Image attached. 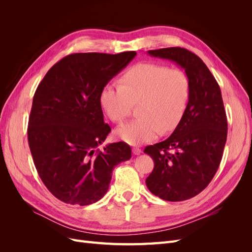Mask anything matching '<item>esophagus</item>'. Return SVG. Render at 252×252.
I'll return each mask as SVG.
<instances>
[{"label": "esophagus", "mask_w": 252, "mask_h": 252, "mask_svg": "<svg viewBox=\"0 0 252 252\" xmlns=\"http://www.w3.org/2000/svg\"><path fill=\"white\" fill-rule=\"evenodd\" d=\"M132 152H133V155L134 156H139L141 152H142V150H141V148H139V147H133L132 148Z\"/></svg>", "instance_id": "esophagus-1"}]
</instances>
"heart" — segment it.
<instances>
[{"label":"heart","instance_id":"b5f03b06","mask_svg":"<svg viewBox=\"0 0 252 252\" xmlns=\"http://www.w3.org/2000/svg\"><path fill=\"white\" fill-rule=\"evenodd\" d=\"M190 96V80L180 68L158 63H140L122 75L121 84L109 83L100 94L104 112L114 123H122L139 104L138 116L117 128L116 135L130 145L155 140L180 123Z\"/></svg>","mask_w":252,"mask_h":252}]
</instances>
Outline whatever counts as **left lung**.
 <instances>
[{
  "label": "left lung",
  "instance_id": "8db88e82",
  "mask_svg": "<svg viewBox=\"0 0 252 252\" xmlns=\"http://www.w3.org/2000/svg\"><path fill=\"white\" fill-rule=\"evenodd\" d=\"M148 53L177 63L190 80L188 105L177 128L168 139L144 150L155 162L146 179L150 192L165 201H185L208 186L222 159L228 128L222 94L208 67L193 52L169 47Z\"/></svg>",
  "mask_w": 252,
  "mask_h": 252
}]
</instances>
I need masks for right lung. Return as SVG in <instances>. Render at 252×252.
<instances>
[{"instance_id":"right-lung-1","label":"right lung","mask_w":252,"mask_h":252,"mask_svg":"<svg viewBox=\"0 0 252 252\" xmlns=\"http://www.w3.org/2000/svg\"><path fill=\"white\" fill-rule=\"evenodd\" d=\"M135 51L72 53L53 65L37 86L28 122V143L44 185L57 199L86 206L107 192L112 170L131 158L124 142L101 145V90L129 64Z\"/></svg>"}]
</instances>
